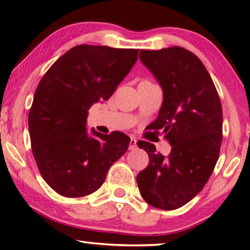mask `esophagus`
<instances>
[{
	"label": "esophagus",
	"instance_id": "esophagus-1",
	"mask_svg": "<svg viewBox=\"0 0 250 250\" xmlns=\"http://www.w3.org/2000/svg\"><path fill=\"white\" fill-rule=\"evenodd\" d=\"M136 148H137V139L135 137H131V139H130L129 149L130 150H132V149H136Z\"/></svg>",
	"mask_w": 250,
	"mask_h": 250
}]
</instances>
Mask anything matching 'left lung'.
Returning a JSON list of instances; mask_svg holds the SVG:
<instances>
[{"label": "left lung", "instance_id": "8db88e82", "mask_svg": "<svg viewBox=\"0 0 250 250\" xmlns=\"http://www.w3.org/2000/svg\"><path fill=\"white\" fill-rule=\"evenodd\" d=\"M139 59L163 88L164 101L152 130L165 135L172 150L165 157L155 145L137 143L149 164L137 175L143 199L162 210L189 202L207 184L222 143V106L203 62L182 47L140 50Z\"/></svg>", "mask_w": 250, "mask_h": 250}]
</instances>
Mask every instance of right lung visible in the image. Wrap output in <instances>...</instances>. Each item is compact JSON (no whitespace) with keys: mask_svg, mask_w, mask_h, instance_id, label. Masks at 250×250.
<instances>
[{"mask_svg":"<svg viewBox=\"0 0 250 250\" xmlns=\"http://www.w3.org/2000/svg\"><path fill=\"white\" fill-rule=\"evenodd\" d=\"M139 49L80 44L47 70L29 111L32 154L47 184L62 196L92 194L126 151L130 138L86 131L89 107L106 101L136 64Z\"/></svg>","mask_w":250,"mask_h":250,"instance_id":"1","label":"right lung"}]
</instances>
